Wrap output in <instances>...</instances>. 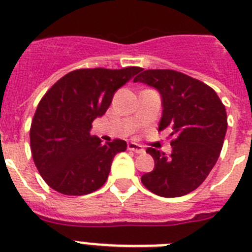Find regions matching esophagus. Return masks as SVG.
Wrapping results in <instances>:
<instances>
[{
  "mask_svg": "<svg viewBox=\"0 0 252 252\" xmlns=\"http://www.w3.org/2000/svg\"><path fill=\"white\" fill-rule=\"evenodd\" d=\"M127 149H128V150H131V151H135V153H137V154L145 153L144 148H142L141 145H139V144H136V142H128Z\"/></svg>",
  "mask_w": 252,
  "mask_h": 252,
  "instance_id": "obj_1",
  "label": "esophagus"
}]
</instances>
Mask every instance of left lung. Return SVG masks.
<instances>
[{
  "instance_id": "8db88e82",
  "label": "left lung",
  "mask_w": 252,
  "mask_h": 252,
  "mask_svg": "<svg viewBox=\"0 0 252 252\" xmlns=\"http://www.w3.org/2000/svg\"><path fill=\"white\" fill-rule=\"evenodd\" d=\"M133 82L154 87L161 95L159 131H170V155L148 148L154 170L142 184L160 197H182L201 186L212 170L227 131L226 108L203 82L171 69H149Z\"/></svg>"
}]
</instances>
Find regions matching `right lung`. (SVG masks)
Masks as SVG:
<instances>
[{"instance_id": "add662e5", "label": "right lung", "mask_w": 252, "mask_h": 252, "mask_svg": "<svg viewBox=\"0 0 252 252\" xmlns=\"http://www.w3.org/2000/svg\"><path fill=\"white\" fill-rule=\"evenodd\" d=\"M124 69H77L62 77L39 102L30 128L32 159L50 188L84 195L106 183L116 154L127 144H102L91 135L92 122L106 113L113 94L137 73Z\"/></svg>"}]
</instances>
